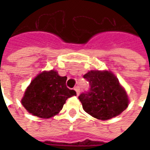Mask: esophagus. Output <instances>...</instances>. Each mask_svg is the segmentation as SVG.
<instances>
[{
	"mask_svg": "<svg viewBox=\"0 0 150 150\" xmlns=\"http://www.w3.org/2000/svg\"><path fill=\"white\" fill-rule=\"evenodd\" d=\"M75 91H76L77 95H79V93H80V88H79V86H76V87H75Z\"/></svg>",
	"mask_w": 150,
	"mask_h": 150,
	"instance_id": "34e87169",
	"label": "esophagus"
}]
</instances>
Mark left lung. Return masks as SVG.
<instances>
[{
  "label": "left lung",
  "instance_id": "1",
  "mask_svg": "<svg viewBox=\"0 0 150 150\" xmlns=\"http://www.w3.org/2000/svg\"><path fill=\"white\" fill-rule=\"evenodd\" d=\"M90 84L88 92L79 96L83 110L102 120L118 116L129 105L125 90L111 71H90L83 75Z\"/></svg>",
  "mask_w": 150,
  "mask_h": 150
}]
</instances>
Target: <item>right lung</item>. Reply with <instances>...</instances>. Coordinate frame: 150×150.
Listing matches in <instances>:
<instances>
[{
  "mask_svg": "<svg viewBox=\"0 0 150 150\" xmlns=\"http://www.w3.org/2000/svg\"><path fill=\"white\" fill-rule=\"evenodd\" d=\"M67 79L54 70L40 73L26 88L21 104L29 112L40 118L55 116L68 98L76 96L75 91L66 86Z\"/></svg>",
  "mask_w": 150,
  "mask_h": 150,
  "instance_id": "obj_1",
  "label": "right lung"
}]
</instances>
